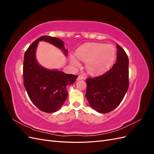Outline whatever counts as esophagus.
Returning <instances> with one entry per match:
<instances>
[{
  "label": "esophagus",
  "instance_id": "34e87169",
  "mask_svg": "<svg viewBox=\"0 0 154 154\" xmlns=\"http://www.w3.org/2000/svg\"><path fill=\"white\" fill-rule=\"evenodd\" d=\"M83 79H84V77H83V76H78V77L77 78V80H83Z\"/></svg>",
  "mask_w": 154,
  "mask_h": 154
}]
</instances>
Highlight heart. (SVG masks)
<instances>
[{
  "instance_id": "obj_1",
  "label": "heart",
  "mask_w": 154,
  "mask_h": 154,
  "mask_svg": "<svg viewBox=\"0 0 154 154\" xmlns=\"http://www.w3.org/2000/svg\"><path fill=\"white\" fill-rule=\"evenodd\" d=\"M78 58L86 62L87 71L92 74H100L106 71L112 65L116 56L113 45L98 43H88L83 45L76 51ZM71 63L74 67H78L80 62L71 56Z\"/></svg>"
}]
</instances>
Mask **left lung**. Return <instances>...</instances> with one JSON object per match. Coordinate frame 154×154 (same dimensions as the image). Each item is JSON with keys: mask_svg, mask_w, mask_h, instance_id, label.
Returning a JSON list of instances; mask_svg holds the SVG:
<instances>
[{"mask_svg": "<svg viewBox=\"0 0 154 154\" xmlns=\"http://www.w3.org/2000/svg\"><path fill=\"white\" fill-rule=\"evenodd\" d=\"M116 63L109 71L95 78L86 79L85 96L93 109L108 113L117 107L127 93L128 86V58L118 44Z\"/></svg>", "mask_w": 154, "mask_h": 154, "instance_id": "1", "label": "left lung"}]
</instances>
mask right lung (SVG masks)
Masks as SVG:
<instances>
[{"label":"right lung","mask_w":154,"mask_h":154,"mask_svg":"<svg viewBox=\"0 0 154 154\" xmlns=\"http://www.w3.org/2000/svg\"><path fill=\"white\" fill-rule=\"evenodd\" d=\"M39 41H45L61 49L67 54L63 42L50 36H42L27 48L23 65L24 85L30 100L40 110L47 113L58 111L67 99L66 87L75 82L78 76L58 70H49L37 63L35 52Z\"/></svg>","instance_id":"obj_1"}]
</instances>
